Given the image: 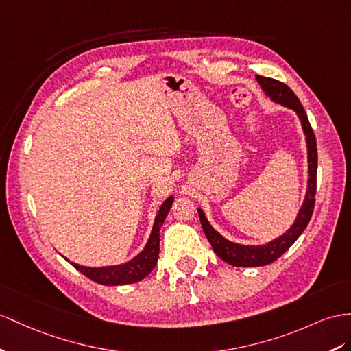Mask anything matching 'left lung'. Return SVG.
I'll use <instances>...</instances> for the list:
<instances>
[{
    "label": "left lung",
    "instance_id": "8db88e82",
    "mask_svg": "<svg viewBox=\"0 0 351 351\" xmlns=\"http://www.w3.org/2000/svg\"><path fill=\"white\" fill-rule=\"evenodd\" d=\"M256 82L264 90L265 96H268L274 104L282 105L292 110L301 123V128L305 136V145H307V163H308V179H307V191H305L304 202L296 213V218L291 228L282 236L269 240L265 245H240L236 241H231L223 237L221 232L215 230L210 222L206 218L202 208H199V218L202 227L209 243L212 245L215 254L222 261L234 267H263L274 263L277 258H280L287 249H289L296 239H298L305 227L308 226L310 218L314 209V197H316V175H317V147L316 138L311 125L308 123L307 114L300 102V99L295 96L292 90L286 84L277 82L273 78H267L256 75Z\"/></svg>",
    "mask_w": 351,
    "mask_h": 351
}]
</instances>
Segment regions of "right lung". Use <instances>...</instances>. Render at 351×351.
Here are the masks:
<instances>
[{"label":"right lung","mask_w":351,"mask_h":351,"mask_svg":"<svg viewBox=\"0 0 351 351\" xmlns=\"http://www.w3.org/2000/svg\"><path fill=\"white\" fill-rule=\"evenodd\" d=\"M173 203V195H169L167 199L161 203L160 209L156 215L154 226H152L151 234L147 240V245L143 246L141 252L129 259L128 263L117 264V265H106V267H86L77 263H71L74 268L80 273H83L90 280H93L99 285L105 286H120V285H130L141 282L145 278L152 269H154L158 252H160V228L170 210V206ZM66 259V258H65Z\"/></svg>","instance_id":"add662e5"}]
</instances>
